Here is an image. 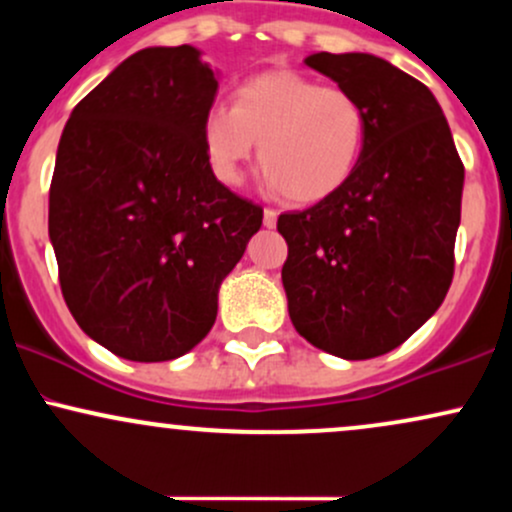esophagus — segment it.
Wrapping results in <instances>:
<instances>
[{"instance_id": "obj_1", "label": "esophagus", "mask_w": 512, "mask_h": 512, "mask_svg": "<svg viewBox=\"0 0 512 512\" xmlns=\"http://www.w3.org/2000/svg\"><path fill=\"white\" fill-rule=\"evenodd\" d=\"M276 216H279V214H276V211L274 209H264V226H267V228H274L276 226Z\"/></svg>"}]
</instances>
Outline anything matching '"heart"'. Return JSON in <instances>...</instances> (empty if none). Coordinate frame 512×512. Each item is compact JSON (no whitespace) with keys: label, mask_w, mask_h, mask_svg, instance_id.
Returning <instances> with one entry per match:
<instances>
[{"label":"heart","mask_w":512,"mask_h":512,"mask_svg":"<svg viewBox=\"0 0 512 512\" xmlns=\"http://www.w3.org/2000/svg\"><path fill=\"white\" fill-rule=\"evenodd\" d=\"M368 142V113L351 91L322 86L293 69H269L236 88L231 105H211L202 146L211 173L236 187L260 144L269 185L296 204L342 190Z\"/></svg>","instance_id":"heart-1"}]
</instances>
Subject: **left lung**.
Instances as JSON below:
<instances>
[{"instance_id": "left-lung-1", "label": "left lung", "mask_w": 512, "mask_h": 512, "mask_svg": "<svg viewBox=\"0 0 512 512\" xmlns=\"http://www.w3.org/2000/svg\"><path fill=\"white\" fill-rule=\"evenodd\" d=\"M308 67L351 91L368 142L342 190L286 211L281 267L301 337L349 361L383 356L443 303L455 272L464 166L433 93L366 52H317Z\"/></svg>"}]
</instances>
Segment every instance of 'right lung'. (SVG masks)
I'll return each instance as SVG.
<instances>
[{"label": "right lung", "instance_id": "add662e5", "mask_svg": "<svg viewBox=\"0 0 512 512\" xmlns=\"http://www.w3.org/2000/svg\"><path fill=\"white\" fill-rule=\"evenodd\" d=\"M219 81L192 45L127 57L64 125L50 240L69 313L127 361H170L207 337L219 286L262 207L211 173L202 120Z\"/></svg>", "mask_w": 512, "mask_h": 512}]
</instances>
